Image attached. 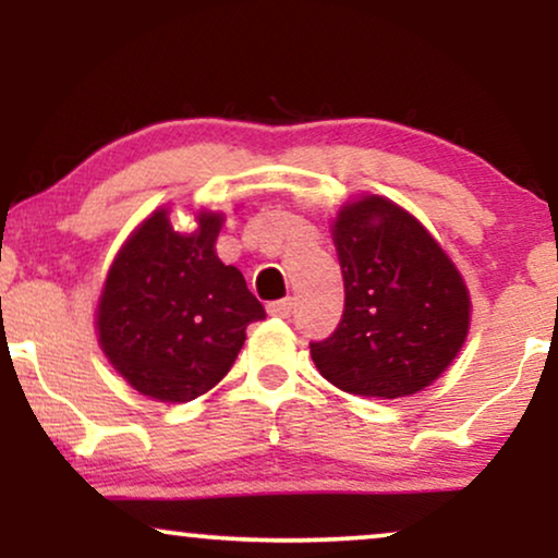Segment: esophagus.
<instances>
[{
    "label": "esophagus",
    "instance_id": "1",
    "mask_svg": "<svg viewBox=\"0 0 558 558\" xmlns=\"http://www.w3.org/2000/svg\"><path fill=\"white\" fill-rule=\"evenodd\" d=\"M294 307H296L294 296H284V300L271 302L269 304V312H271V315H277V317H289L294 312Z\"/></svg>",
    "mask_w": 558,
    "mask_h": 558
}]
</instances>
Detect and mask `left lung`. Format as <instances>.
Segmentation results:
<instances>
[{"instance_id": "8db88e82", "label": "left lung", "mask_w": 558, "mask_h": 558, "mask_svg": "<svg viewBox=\"0 0 558 558\" xmlns=\"http://www.w3.org/2000/svg\"><path fill=\"white\" fill-rule=\"evenodd\" d=\"M345 310L330 338L310 342L340 391L399 399L429 386L460 353L468 287L439 243L386 197L348 203L332 228Z\"/></svg>"}]
</instances>
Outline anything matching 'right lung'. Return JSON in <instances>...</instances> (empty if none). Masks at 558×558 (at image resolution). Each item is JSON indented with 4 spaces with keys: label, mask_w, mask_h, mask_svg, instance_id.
Returning a JSON list of instances; mask_svg holds the SVG:
<instances>
[{
    "label": "right lung",
    "mask_w": 558,
    "mask_h": 558,
    "mask_svg": "<svg viewBox=\"0 0 558 558\" xmlns=\"http://www.w3.org/2000/svg\"><path fill=\"white\" fill-rule=\"evenodd\" d=\"M223 218L197 216L178 233L157 210L113 258L98 302V342L136 391L182 403L210 391L231 371L246 327L264 319L235 266L216 256Z\"/></svg>",
    "instance_id": "obj_1"
}]
</instances>
